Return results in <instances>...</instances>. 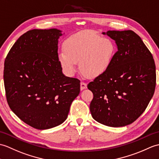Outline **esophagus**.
Listing matches in <instances>:
<instances>
[{
	"instance_id": "esophagus-1",
	"label": "esophagus",
	"mask_w": 159,
	"mask_h": 159,
	"mask_svg": "<svg viewBox=\"0 0 159 159\" xmlns=\"http://www.w3.org/2000/svg\"><path fill=\"white\" fill-rule=\"evenodd\" d=\"M87 88V84L84 82H82L80 83V89L81 90H83L84 89H86Z\"/></svg>"
}]
</instances>
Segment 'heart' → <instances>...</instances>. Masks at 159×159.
<instances>
[{
    "label": "heart",
    "instance_id": "1",
    "mask_svg": "<svg viewBox=\"0 0 159 159\" xmlns=\"http://www.w3.org/2000/svg\"><path fill=\"white\" fill-rule=\"evenodd\" d=\"M58 61L67 75L76 70V62L84 75L95 78L103 75L111 65L116 54V45L111 38L99 34L80 33L64 41Z\"/></svg>",
    "mask_w": 159,
    "mask_h": 159
}]
</instances>
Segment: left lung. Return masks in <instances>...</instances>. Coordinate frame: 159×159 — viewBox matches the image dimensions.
Masks as SVG:
<instances>
[{
  "label": "left lung",
  "instance_id": "obj_1",
  "mask_svg": "<svg viewBox=\"0 0 159 159\" xmlns=\"http://www.w3.org/2000/svg\"><path fill=\"white\" fill-rule=\"evenodd\" d=\"M106 34L116 41L118 51L107 71L88 84L94 96L90 110L98 122L120 127L135 122L146 110L154 93L156 66L135 32L108 30Z\"/></svg>",
  "mask_w": 159,
  "mask_h": 159
}]
</instances>
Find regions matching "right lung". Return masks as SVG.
I'll use <instances>...</instances> for the list:
<instances>
[{"label": "right lung", "instance_id": "obj_1", "mask_svg": "<svg viewBox=\"0 0 159 159\" xmlns=\"http://www.w3.org/2000/svg\"><path fill=\"white\" fill-rule=\"evenodd\" d=\"M56 29H34L19 37L5 61L4 84L9 107L34 129L58 126L80 92V81L66 77L58 61Z\"/></svg>", "mask_w": 159, "mask_h": 159}]
</instances>
